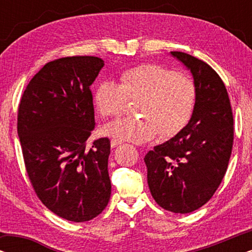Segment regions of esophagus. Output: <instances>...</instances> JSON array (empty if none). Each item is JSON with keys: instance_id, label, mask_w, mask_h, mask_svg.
I'll return each instance as SVG.
<instances>
[{"instance_id": "obj_1", "label": "esophagus", "mask_w": 252, "mask_h": 252, "mask_svg": "<svg viewBox=\"0 0 252 252\" xmlns=\"http://www.w3.org/2000/svg\"><path fill=\"white\" fill-rule=\"evenodd\" d=\"M119 144H122V141L116 140V139L111 140V148H116L117 146H119Z\"/></svg>"}]
</instances>
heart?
<instances>
[{
    "instance_id": "1",
    "label": "heart",
    "mask_w": 252,
    "mask_h": 252,
    "mask_svg": "<svg viewBox=\"0 0 252 252\" xmlns=\"http://www.w3.org/2000/svg\"><path fill=\"white\" fill-rule=\"evenodd\" d=\"M120 81L103 80L97 85L95 102L99 113L106 118L119 117L128 99H139L136 112L141 116L108 124L103 129L108 136L133 143L148 142L159 133L170 139L190 122L197 92L187 75L157 64H143L124 72Z\"/></svg>"
}]
</instances>
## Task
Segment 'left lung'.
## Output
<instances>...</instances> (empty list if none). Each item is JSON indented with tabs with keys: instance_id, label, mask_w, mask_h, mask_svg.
Here are the masks:
<instances>
[{
	"instance_id": "8db88e82",
	"label": "left lung",
	"mask_w": 252,
	"mask_h": 252,
	"mask_svg": "<svg viewBox=\"0 0 252 252\" xmlns=\"http://www.w3.org/2000/svg\"><path fill=\"white\" fill-rule=\"evenodd\" d=\"M190 71L197 99L187 126L144 157L148 185L157 204L189 213L212 197L232 154L233 113L227 89L213 68L191 55L171 51Z\"/></svg>"
}]
</instances>
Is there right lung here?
<instances>
[{"mask_svg":"<svg viewBox=\"0 0 252 252\" xmlns=\"http://www.w3.org/2000/svg\"><path fill=\"white\" fill-rule=\"evenodd\" d=\"M103 66L94 56L49 62L27 85L18 109L17 130L34 190L51 212L74 222L97 217L111 196L110 141L88 144L95 128L91 86Z\"/></svg>","mask_w":252,"mask_h":252,"instance_id":"right-lung-1","label":"right lung"}]
</instances>
